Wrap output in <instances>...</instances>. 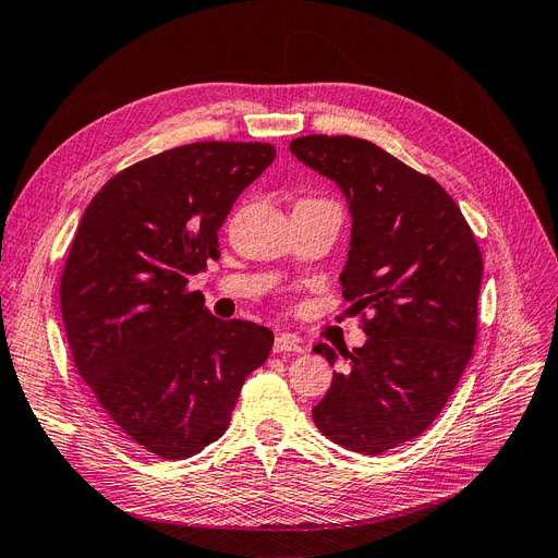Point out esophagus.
<instances>
[{
    "instance_id": "1",
    "label": "esophagus",
    "mask_w": 558,
    "mask_h": 558,
    "mask_svg": "<svg viewBox=\"0 0 558 558\" xmlns=\"http://www.w3.org/2000/svg\"><path fill=\"white\" fill-rule=\"evenodd\" d=\"M272 351L275 353H302V351H305V347H302L298 337H293L289 332H277Z\"/></svg>"
}]
</instances>
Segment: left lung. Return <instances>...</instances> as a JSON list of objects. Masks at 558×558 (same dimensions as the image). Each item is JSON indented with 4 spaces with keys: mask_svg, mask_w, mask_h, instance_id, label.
I'll list each match as a JSON object with an SVG mask.
<instances>
[{
    "mask_svg": "<svg viewBox=\"0 0 558 558\" xmlns=\"http://www.w3.org/2000/svg\"><path fill=\"white\" fill-rule=\"evenodd\" d=\"M289 148L347 197L340 283L353 314L373 312L365 344L340 349L347 367L312 418L335 445L381 453L424 433L459 384L477 335L482 253L442 185L377 144L310 134ZM314 351L340 361L328 344Z\"/></svg>",
    "mask_w": 558,
    "mask_h": 558,
    "instance_id": "1",
    "label": "left lung"
}]
</instances>
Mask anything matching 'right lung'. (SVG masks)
I'll return each instance as SVG.
<instances>
[{
	"label": "right lung",
	"mask_w": 558,
	"mask_h": 558,
	"mask_svg": "<svg viewBox=\"0 0 558 558\" xmlns=\"http://www.w3.org/2000/svg\"><path fill=\"white\" fill-rule=\"evenodd\" d=\"M272 144L197 142L118 172L83 214L60 281L78 375L130 440L165 461L216 442L275 335L221 320L191 277L216 260L218 230Z\"/></svg>",
	"instance_id": "1"
}]
</instances>
